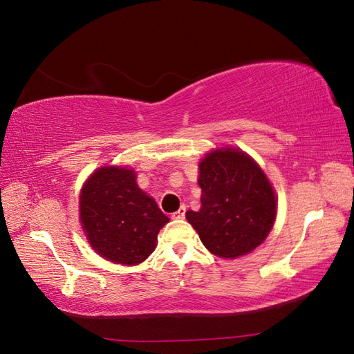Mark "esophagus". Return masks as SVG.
<instances>
[{
  "mask_svg": "<svg viewBox=\"0 0 354 354\" xmlns=\"http://www.w3.org/2000/svg\"><path fill=\"white\" fill-rule=\"evenodd\" d=\"M184 217H185V207H181L178 212L171 214V219H184Z\"/></svg>",
  "mask_w": 354,
  "mask_h": 354,
  "instance_id": "1",
  "label": "esophagus"
}]
</instances>
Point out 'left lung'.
<instances>
[{"instance_id":"left-lung-1","label":"left lung","mask_w":354,"mask_h":354,"mask_svg":"<svg viewBox=\"0 0 354 354\" xmlns=\"http://www.w3.org/2000/svg\"><path fill=\"white\" fill-rule=\"evenodd\" d=\"M198 184L201 209L185 216L209 252L236 259L268 237L277 199L266 175L250 156L236 149L214 150L199 164Z\"/></svg>"}]
</instances>
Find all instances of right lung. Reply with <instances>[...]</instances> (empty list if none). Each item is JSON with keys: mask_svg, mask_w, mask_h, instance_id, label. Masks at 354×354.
I'll use <instances>...</instances> for the list:
<instances>
[{"mask_svg": "<svg viewBox=\"0 0 354 354\" xmlns=\"http://www.w3.org/2000/svg\"><path fill=\"white\" fill-rule=\"evenodd\" d=\"M80 222L97 254L131 266L152 254L169 217L137 185L133 170L102 167L82 189Z\"/></svg>", "mask_w": 354, "mask_h": 354, "instance_id": "right-lung-1", "label": "right lung"}]
</instances>
